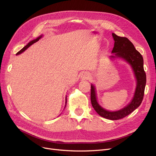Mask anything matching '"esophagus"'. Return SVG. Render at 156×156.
Segmentation results:
<instances>
[{"instance_id": "obj_1", "label": "esophagus", "mask_w": 156, "mask_h": 156, "mask_svg": "<svg viewBox=\"0 0 156 156\" xmlns=\"http://www.w3.org/2000/svg\"><path fill=\"white\" fill-rule=\"evenodd\" d=\"M85 77H87H87H88V76H87V75H86V76H85Z\"/></svg>"}]
</instances>
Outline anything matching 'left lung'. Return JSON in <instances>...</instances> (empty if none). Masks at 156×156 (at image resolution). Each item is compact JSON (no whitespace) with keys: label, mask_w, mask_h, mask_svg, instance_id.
I'll use <instances>...</instances> for the list:
<instances>
[{"label":"left lung","mask_w":156,"mask_h":156,"mask_svg":"<svg viewBox=\"0 0 156 156\" xmlns=\"http://www.w3.org/2000/svg\"><path fill=\"white\" fill-rule=\"evenodd\" d=\"M112 35L115 40L112 53L115 54V55H111V57L123 58L131 65L134 72L136 79V87L133 98L129 104L122 109L114 112L108 111L98 104L95 87L93 84H91L90 99L92 105L99 115L107 119L116 120L129 115L139 107L142 103L146 83V76L144 70L143 56L138 51L136 50L133 44L126 37H120L115 33H112Z\"/></svg>","instance_id":"obj_1"}]
</instances>
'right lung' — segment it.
I'll list each match as a JSON object with an SVG mask.
<instances>
[{
  "mask_svg": "<svg viewBox=\"0 0 156 156\" xmlns=\"http://www.w3.org/2000/svg\"><path fill=\"white\" fill-rule=\"evenodd\" d=\"M41 36H40V37H37L36 39H35V40H33L32 41H30L29 44H27L26 46H25V47H24V48H23V49H21L20 51H19V52H17V55H20V54L22 53L23 52V51H25V50H26V49H27L28 48H29V47H30L31 45H32L33 44H34V43H36V41H38V40H39L41 38ZM66 103H67V98H66ZM66 105H65V107H66Z\"/></svg>",
  "mask_w": 156,
  "mask_h": 156,
  "instance_id": "obj_1",
  "label": "right lung"
}]
</instances>
